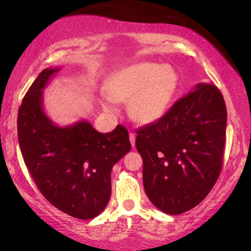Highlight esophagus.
Wrapping results in <instances>:
<instances>
[{"mask_svg": "<svg viewBox=\"0 0 251 251\" xmlns=\"http://www.w3.org/2000/svg\"><path fill=\"white\" fill-rule=\"evenodd\" d=\"M129 138H130V143H131V146L133 147V146H135V140H136L135 133L130 132V133H129Z\"/></svg>", "mask_w": 251, "mask_h": 251, "instance_id": "34e87169", "label": "esophagus"}]
</instances>
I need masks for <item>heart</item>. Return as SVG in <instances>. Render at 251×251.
I'll return each mask as SVG.
<instances>
[{
    "label": "heart",
    "mask_w": 251,
    "mask_h": 251,
    "mask_svg": "<svg viewBox=\"0 0 251 251\" xmlns=\"http://www.w3.org/2000/svg\"><path fill=\"white\" fill-rule=\"evenodd\" d=\"M178 77L170 66L161 64L140 63L122 68L113 75L107 92L115 100H129V111L139 122L149 123L160 119L167 111ZM109 101V97H106ZM106 108H111L105 102Z\"/></svg>",
    "instance_id": "obj_1"
}]
</instances>
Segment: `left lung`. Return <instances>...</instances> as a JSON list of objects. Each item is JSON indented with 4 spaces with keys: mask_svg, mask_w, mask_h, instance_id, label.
<instances>
[{
    "mask_svg": "<svg viewBox=\"0 0 251 251\" xmlns=\"http://www.w3.org/2000/svg\"><path fill=\"white\" fill-rule=\"evenodd\" d=\"M227 112L214 84L199 83L157 121L137 130L144 188L161 211L197 207L222 171Z\"/></svg>",
    "mask_w": 251,
    "mask_h": 251,
    "instance_id": "obj_1",
    "label": "left lung"
}]
</instances>
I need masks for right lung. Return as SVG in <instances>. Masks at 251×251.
Masks as SVG:
<instances>
[{"instance_id":"add662e5","label":"right lung","mask_w":251,"mask_h":251,"mask_svg":"<svg viewBox=\"0 0 251 251\" xmlns=\"http://www.w3.org/2000/svg\"><path fill=\"white\" fill-rule=\"evenodd\" d=\"M59 68H46L26 92L17 129L24 161L41 193L78 219L98 216L111 198V171L131 150L129 133L116 126L98 132L88 121L58 126L43 111V89Z\"/></svg>"}]
</instances>
